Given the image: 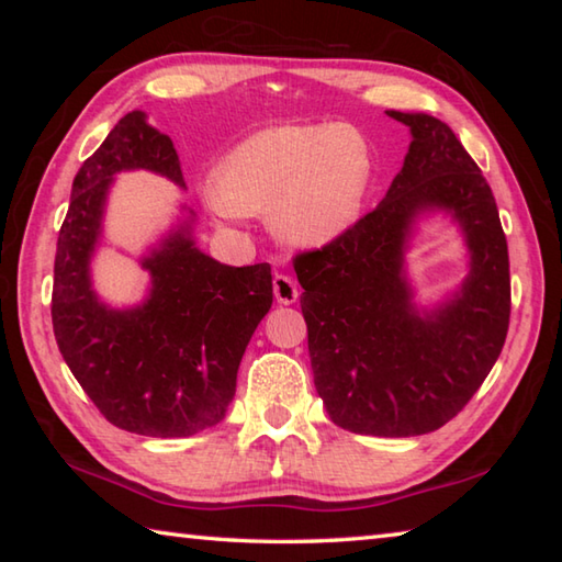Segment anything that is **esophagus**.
Wrapping results in <instances>:
<instances>
[{"instance_id":"esophagus-1","label":"esophagus","mask_w":562,"mask_h":562,"mask_svg":"<svg viewBox=\"0 0 562 562\" xmlns=\"http://www.w3.org/2000/svg\"><path fill=\"white\" fill-rule=\"evenodd\" d=\"M272 288H274V297H278L280 304H292V302H297V297H300L297 282H294L290 274H274Z\"/></svg>"}]
</instances>
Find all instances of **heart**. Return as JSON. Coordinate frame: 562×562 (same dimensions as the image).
<instances>
[{
	"mask_svg": "<svg viewBox=\"0 0 562 562\" xmlns=\"http://www.w3.org/2000/svg\"><path fill=\"white\" fill-rule=\"evenodd\" d=\"M369 150L345 123H288L247 136L225 156L203 195L217 215L268 213L294 245H327L355 223Z\"/></svg>",
	"mask_w": 562,
	"mask_h": 562,
	"instance_id": "b5f03b06",
	"label": "heart"
}]
</instances>
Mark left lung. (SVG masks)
<instances>
[{
	"label": "left lung",
	"instance_id": "obj_1",
	"mask_svg": "<svg viewBox=\"0 0 562 562\" xmlns=\"http://www.w3.org/2000/svg\"><path fill=\"white\" fill-rule=\"evenodd\" d=\"M389 116L406 123L414 140L386 198L292 265L329 418L347 431L402 439L451 422L496 364L510 322V265L496 198L456 133L424 113ZM426 206L460 217L472 274L443 311L422 321L407 307L401 247Z\"/></svg>",
	"mask_w": 562,
	"mask_h": 562
}]
</instances>
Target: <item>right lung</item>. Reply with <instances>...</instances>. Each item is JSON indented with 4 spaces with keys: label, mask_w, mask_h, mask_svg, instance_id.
I'll return each mask as SVG.
<instances>
[{
    "label": "right lung",
    "mask_w": 562,
    "mask_h": 562,
    "mask_svg": "<svg viewBox=\"0 0 562 562\" xmlns=\"http://www.w3.org/2000/svg\"><path fill=\"white\" fill-rule=\"evenodd\" d=\"M148 168L186 186L173 140L131 111L83 160L56 243L52 325L76 382L123 431L186 439L211 429L235 396L237 367L272 307L268 262L231 268L195 250L186 231L144 262V307L106 310L89 284L103 198L113 173Z\"/></svg>",
    "instance_id": "obj_1"
}]
</instances>
